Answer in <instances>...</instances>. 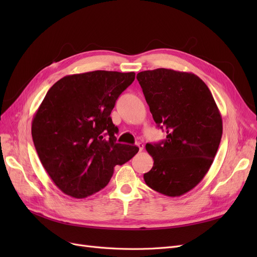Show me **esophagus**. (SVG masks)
Wrapping results in <instances>:
<instances>
[{
	"instance_id": "1",
	"label": "esophagus",
	"mask_w": 257,
	"mask_h": 257,
	"mask_svg": "<svg viewBox=\"0 0 257 257\" xmlns=\"http://www.w3.org/2000/svg\"><path fill=\"white\" fill-rule=\"evenodd\" d=\"M136 146L138 147V149H139V151H143V150H144V145H143L142 143H138V144H137Z\"/></svg>"
}]
</instances>
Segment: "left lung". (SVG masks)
Segmentation results:
<instances>
[{"label":"left lung","mask_w":257,"mask_h":257,"mask_svg":"<svg viewBox=\"0 0 257 257\" xmlns=\"http://www.w3.org/2000/svg\"><path fill=\"white\" fill-rule=\"evenodd\" d=\"M153 120L166 139L147 144L153 167L146 184L166 196H181L203 180L221 143L223 124L206 83L192 73L157 68L137 74Z\"/></svg>","instance_id":"8db88e82"}]
</instances>
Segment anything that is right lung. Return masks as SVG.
<instances>
[{"label":"right lung","mask_w":257,"mask_h":257,"mask_svg":"<svg viewBox=\"0 0 257 257\" xmlns=\"http://www.w3.org/2000/svg\"><path fill=\"white\" fill-rule=\"evenodd\" d=\"M135 73L94 71L68 75L54 83L32 121L36 152L58 188L75 198L94 194L109 182L115 165L138 147L115 143L110 118L115 100Z\"/></svg>","instance_id":"1"}]
</instances>
